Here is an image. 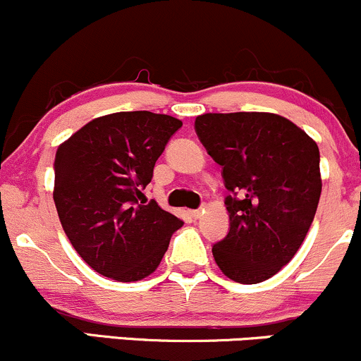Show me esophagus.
Segmentation results:
<instances>
[{
	"mask_svg": "<svg viewBox=\"0 0 361 361\" xmlns=\"http://www.w3.org/2000/svg\"><path fill=\"white\" fill-rule=\"evenodd\" d=\"M202 212H204V209H202V208L192 209V212H191V216L194 218V220H197V218H200V216H201V213H202Z\"/></svg>",
	"mask_w": 361,
	"mask_h": 361,
	"instance_id": "34e87169",
	"label": "esophagus"
}]
</instances>
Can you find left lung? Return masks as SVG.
<instances>
[{
  "instance_id": "1",
  "label": "left lung",
  "mask_w": 361,
  "mask_h": 361,
  "mask_svg": "<svg viewBox=\"0 0 361 361\" xmlns=\"http://www.w3.org/2000/svg\"><path fill=\"white\" fill-rule=\"evenodd\" d=\"M228 191V233L213 244L225 276L242 285L276 274L300 249L319 197L317 143L268 112L202 114L194 123Z\"/></svg>"
}]
</instances>
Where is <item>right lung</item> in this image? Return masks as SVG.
Here are the masks:
<instances>
[{"label":"right lung","instance_id":"add662e5","mask_svg":"<svg viewBox=\"0 0 361 361\" xmlns=\"http://www.w3.org/2000/svg\"><path fill=\"white\" fill-rule=\"evenodd\" d=\"M180 128L172 116L116 112L85 124L56 152L61 225L80 257L102 276L137 281L152 274L182 226L143 194Z\"/></svg>","mask_w":361,"mask_h":361}]
</instances>
